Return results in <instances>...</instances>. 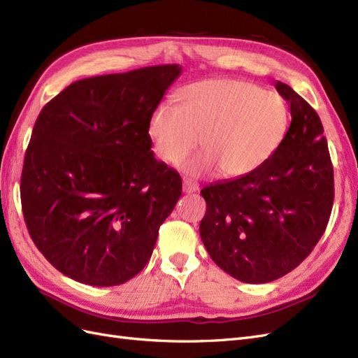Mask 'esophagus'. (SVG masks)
<instances>
[{
  "instance_id": "esophagus-1",
  "label": "esophagus",
  "mask_w": 358,
  "mask_h": 358,
  "mask_svg": "<svg viewBox=\"0 0 358 358\" xmlns=\"http://www.w3.org/2000/svg\"><path fill=\"white\" fill-rule=\"evenodd\" d=\"M197 191H199V183H196L194 180H189V179H183V192L192 194Z\"/></svg>"
}]
</instances>
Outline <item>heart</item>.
Listing matches in <instances>:
<instances>
[{
    "mask_svg": "<svg viewBox=\"0 0 358 358\" xmlns=\"http://www.w3.org/2000/svg\"><path fill=\"white\" fill-rule=\"evenodd\" d=\"M289 109L282 95L242 80L215 79L189 85L179 106L158 104L148 122L154 152L169 164L200 145L180 169L191 176L242 178L257 170L284 142Z\"/></svg>",
    "mask_w": 358,
    "mask_h": 358,
    "instance_id": "heart-1",
    "label": "heart"
}]
</instances>
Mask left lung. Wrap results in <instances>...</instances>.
I'll use <instances>...</instances> for the list:
<instances>
[{"instance_id":"obj_1","label":"left lung","mask_w":358,"mask_h":358,"mask_svg":"<svg viewBox=\"0 0 358 358\" xmlns=\"http://www.w3.org/2000/svg\"><path fill=\"white\" fill-rule=\"evenodd\" d=\"M275 86L289 103L284 142L249 175L201 189V241L224 272L246 284L272 282L296 268L326 231L334 199L320 116L288 85Z\"/></svg>"}]
</instances>
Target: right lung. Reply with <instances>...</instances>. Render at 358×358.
<instances>
[{
	"label": "right lung",
	"mask_w": 358,
	"mask_h": 358,
	"mask_svg": "<svg viewBox=\"0 0 358 358\" xmlns=\"http://www.w3.org/2000/svg\"><path fill=\"white\" fill-rule=\"evenodd\" d=\"M178 64L71 83L43 107L25 152L20 200L31 239L61 273L124 284L152 255L182 179L150 150L148 122Z\"/></svg>",
	"instance_id": "1"
}]
</instances>
